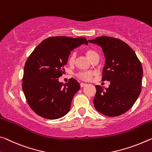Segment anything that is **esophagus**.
<instances>
[{
    "label": "esophagus",
    "mask_w": 152,
    "mask_h": 152,
    "mask_svg": "<svg viewBox=\"0 0 152 152\" xmlns=\"http://www.w3.org/2000/svg\"><path fill=\"white\" fill-rule=\"evenodd\" d=\"M86 85V83H80V86L81 87H84V86H85Z\"/></svg>",
    "instance_id": "1"
}]
</instances>
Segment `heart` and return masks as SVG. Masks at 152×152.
<instances>
[{
  "mask_svg": "<svg viewBox=\"0 0 152 152\" xmlns=\"http://www.w3.org/2000/svg\"><path fill=\"white\" fill-rule=\"evenodd\" d=\"M85 54L91 61H92L94 57H95L96 56H98L97 53L95 52V50H91V49H88L86 50L85 52ZM76 57V53H72L68 59L69 63L70 64H73L74 62H75ZM93 76V73L92 72H82L77 74V76H78V78L85 81L90 80L92 78Z\"/></svg>",
  "mask_w": 152,
  "mask_h": 152,
  "instance_id": "heart-1",
  "label": "heart"
}]
</instances>
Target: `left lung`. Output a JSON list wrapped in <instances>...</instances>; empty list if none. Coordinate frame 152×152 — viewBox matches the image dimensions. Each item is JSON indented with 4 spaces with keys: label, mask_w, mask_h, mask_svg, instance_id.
I'll use <instances>...</instances> for the list:
<instances>
[{
    "label": "left lung",
    "mask_w": 152,
    "mask_h": 152,
    "mask_svg": "<svg viewBox=\"0 0 152 152\" xmlns=\"http://www.w3.org/2000/svg\"><path fill=\"white\" fill-rule=\"evenodd\" d=\"M88 42L102 47L105 58L102 80L110 81L105 89L95 86L94 106L107 116L124 114L134 105L141 91V62L130 46L118 38L99 37Z\"/></svg>",
    "instance_id": "obj_1"
}]
</instances>
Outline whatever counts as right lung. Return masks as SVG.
Segmentation results:
<instances>
[{
	"mask_svg": "<svg viewBox=\"0 0 152 152\" xmlns=\"http://www.w3.org/2000/svg\"><path fill=\"white\" fill-rule=\"evenodd\" d=\"M84 37H49L40 43L24 66L22 89L34 112L47 119H57L69 112L74 95L80 85L74 78L60 83L70 52L81 45Z\"/></svg>",
	"mask_w": 152,
	"mask_h": 152,
	"instance_id": "right-lung-1",
	"label": "right lung"
}]
</instances>
